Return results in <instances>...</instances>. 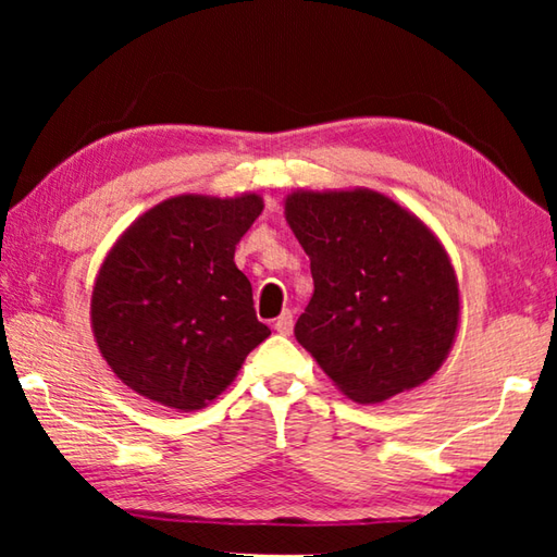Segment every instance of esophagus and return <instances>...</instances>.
I'll use <instances>...</instances> for the list:
<instances>
[{
    "label": "esophagus",
    "mask_w": 557,
    "mask_h": 557,
    "mask_svg": "<svg viewBox=\"0 0 557 557\" xmlns=\"http://www.w3.org/2000/svg\"><path fill=\"white\" fill-rule=\"evenodd\" d=\"M292 326H295V317H292L289 309H285L277 319H275V332L282 336H289L292 334Z\"/></svg>",
    "instance_id": "1"
}]
</instances>
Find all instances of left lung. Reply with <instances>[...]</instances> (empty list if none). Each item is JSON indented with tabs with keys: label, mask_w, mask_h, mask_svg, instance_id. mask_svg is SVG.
<instances>
[{
	"label": "left lung",
	"mask_w": 557,
	"mask_h": 557,
	"mask_svg": "<svg viewBox=\"0 0 557 557\" xmlns=\"http://www.w3.org/2000/svg\"><path fill=\"white\" fill-rule=\"evenodd\" d=\"M285 213L314 280L297 342L356 403L425 383L459 324L457 277L435 235L369 188L297 191Z\"/></svg>",
	"instance_id": "obj_1"
}]
</instances>
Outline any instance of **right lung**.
Wrapping results in <instances>:
<instances>
[{
  "label": "right lung",
  "instance_id": "right-lung-1",
  "mask_svg": "<svg viewBox=\"0 0 557 557\" xmlns=\"http://www.w3.org/2000/svg\"><path fill=\"white\" fill-rule=\"evenodd\" d=\"M260 213L256 194L176 196L115 243L92 287L90 319L102 358L132 391L199 410L270 336L233 262Z\"/></svg>",
  "mask_w": 557,
  "mask_h": 557
}]
</instances>
